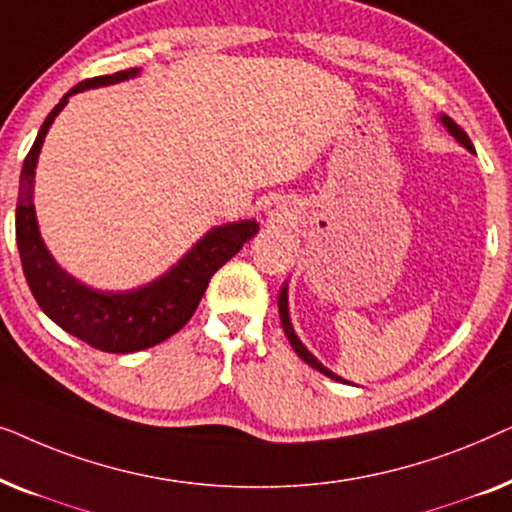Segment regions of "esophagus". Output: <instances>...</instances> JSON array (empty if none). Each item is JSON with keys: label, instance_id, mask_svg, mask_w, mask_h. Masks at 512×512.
<instances>
[{"label": "esophagus", "instance_id": "1", "mask_svg": "<svg viewBox=\"0 0 512 512\" xmlns=\"http://www.w3.org/2000/svg\"><path fill=\"white\" fill-rule=\"evenodd\" d=\"M268 214H275V207H270V212Z\"/></svg>", "mask_w": 512, "mask_h": 512}]
</instances>
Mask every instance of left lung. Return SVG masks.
<instances>
[{"label": "left lung", "instance_id": "8db88e82", "mask_svg": "<svg viewBox=\"0 0 512 512\" xmlns=\"http://www.w3.org/2000/svg\"><path fill=\"white\" fill-rule=\"evenodd\" d=\"M440 123L445 125L447 128V132H450V135L457 139V142L464 146V149H468L471 153H475V149H473V144H471V139H468V135L464 130L459 128L457 123L452 121L450 116H445V114H440ZM277 307H279V319H282V326H284V333H286V338H289V342H291V347L296 349V354L300 356V359H303L305 363H310V366L314 368V370H319V373H324L326 377H331V380H335V382H345L342 380L340 375H335L333 370H328L324 363L321 361H317L314 359V354L310 352V349H307L303 342H300V338L296 335V331H293V324H291V317H289V286H282V291H279V298H277Z\"/></svg>", "mask_w": 512, "mask_h": 512}]
</instances>
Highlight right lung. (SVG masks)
<instances>
[{"label":"right lung","mask_w":512,"mask_h":512,"mask_svg":"<svg viewBox=\"0 0 512 512\" xmlns=\"http://www.w3.org/2000/svg\"><path fill=\"white\" fill-rule=\"evenodd\" d=\"M137 74L139 69L135 67L86 79L55 104L23 163L16 205V242L34 300L60 328L109 354L139 352L184 328L198 310L214 272L258 233V223L251 219L223 223L207 230V235H202L165 275L130 291L93 289L60 268L41 240L37 212H34V170L48 128L72 95L90 88L114 86L135 79Z\"/></svg>","instance_id":"right-lung-1"}]
</instances>
